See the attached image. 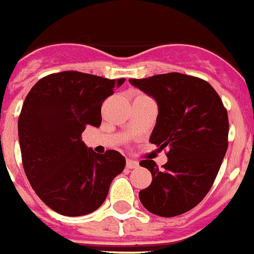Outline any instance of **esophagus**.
Instances as JSON below:
<instances>
[{
	"mask_svg": "<svg viewBox=\"0 0 254 254\" xmlns=\"http://www.w3.org/2000/svg\"><path fill=\"white\" fill-rule=\"evenodd\" d=\"M126 167H127V169H136V167H138V162L133 161V160H127Z\"/></svg>",
	"mask_w": 254,
	"mask_h": 254,
	"instance_id": "1",
	"label": "esophagus"
}]
</instances>
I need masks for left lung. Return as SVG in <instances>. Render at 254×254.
<instances>
[{
	"instance_id": "1",
	"label": "left lung",
	"mask_w": 254,
	"mask_h": 254,
	"mask_svg": "<svg viewBox=\"0 0 254 254\" xmlns=\"http://www.w3.org/2000/svg\"><path fill=\"white\" fill-rule=\"evenodd\" d=\"M129 83L153 97L159 116L151 143L167 148V162L139 165L151 171L152 183L138 194L142 205L160 217L191 210L211 189L228 148L227 108L204 79L181 73L157 74Z\"/></svg>"
}]
</instances>
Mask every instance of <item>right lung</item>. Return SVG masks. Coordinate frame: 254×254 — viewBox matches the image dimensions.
I'll use <instances>...</instances> for the list:
<instances>
[{
  "instance_id": "add662e5",
  "label": "right lung",
  "mask_w": 254,
  "mask_h": 254,
  "mask_svg": "<svg viewBox=\"0 0 254 254\" xmlns=\"http://www.w3.org/2000/svg\"><path fill=\"white\" fill-rule=\"evenodd\" d=\"M125 80L60 71L41 78L25 98L18 117L22 166L37 196L62 215L97 210L125 169L120 152L98 155L81 141L88 125L101 126L102 104Z\"/></svg>"
}]
</instances>
